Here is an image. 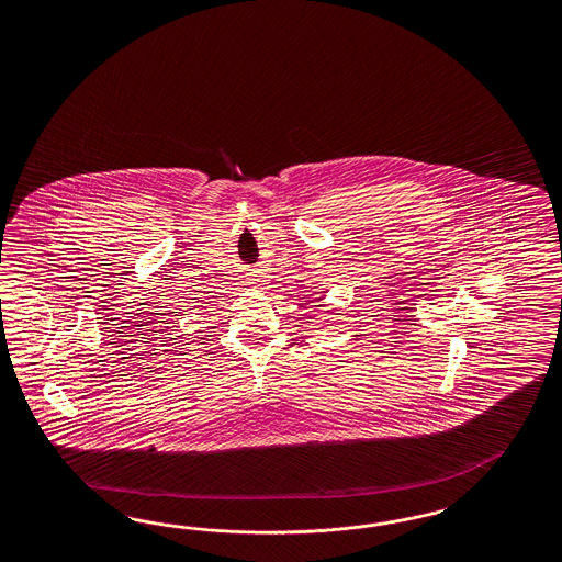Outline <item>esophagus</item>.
Listing matches in <instances>:
<instances>
[{"label":"esophagus","mask_w":562,"mask_h":562,"mask_svg":"<svg viewBox=\"0 0 562 562\" xmlns=\"http://www.w3.org/2000/svg\"><path fill=\"white\" fill-rule=\"evenodd\" d=\"M249 284H256V286H259V284H261V280H259V278H257V280H251V282H249Z\"/></svg>","instance_id":"1"}]
</instances>
